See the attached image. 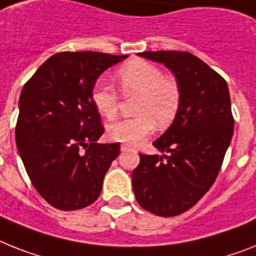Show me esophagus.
<instances>
[{"label": "esophagus", "instance_id": "esophagus-1", "mask_svg": "<svg viewBox=\"0 0 256 256\" xmlns=\"http://www.w3.org/2000/svg\"><path fill=\"white\" fill-rule=\"evenodd\" d=\"M120 150L123 152V153H126V152H132L133 149L130 146V145H126V144H123V145L120 146Z\"/></svg>", "mask_w": 256, "mask_h": 256}]
</instances>
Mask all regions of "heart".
Segmentation results:
<instances>
[{"label":"heart","instance_id":"1","mask_svg":"<svg viewBox=\"0 0 256 256\" xmlns=\"http://www.w3.org/2000/svg\"><path fill=\"white\" fill-rule=\"evenodd\" d=\"M115 81L124 95H136L134 118L110 124L107 134L111 140L136 145L160 128L170 126L178 114L182 100L179 82L164 76L156 65L144 60H132L116 72ZM92 102L99 115L114 119L118 114L119 96L112 88L96 85Z\"/></svg>","mask_w":256,"mask_h":256}]
</instances>
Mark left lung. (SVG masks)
Returning <instances> with one entry per match:
<instances>
[{
	"mask_svg": "<svg viewBox=\"0 0 256 256\" xmlns=\"http://www.w3.org/2000/svg\"><path fill=\"white\" fill-rule=\"evenodd\" d=\"M138 56L170 69L180 86L182 100L168 130L153 142L162 156L140 154L132 172L133 192L150 213L178 216L206 195L218 175L233 137L229 88L218 73L188 52Z\"/></svg>",
	"mask_w": 256,
	"mask_h": 256,
	"instance_id": "obj_1",
	"label": "left lung"
}]
</instances>
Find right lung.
I'll return each instance as SVG.
<instances>
[{"label": "right lung", "instance_id": "right-lung-1", "mask_svg": "<svg viewBox=\"0 0 256 256\" xmlns=\"http://www.w3.org/2000/svg\"><path fill=\"white\" fill-rule=\"evenodd\" d=\"M126 57L61 52L40 65L23 86L16 148L32 186L54 208H85L100 195L120 149L119 142H96L104 128L92 92L99 76Z\"/></svg>", "mask_w": 256, "mask_h": 256}]
</instances>
